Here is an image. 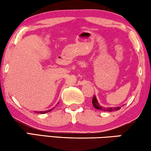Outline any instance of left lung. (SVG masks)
I'll use <instances>...</instances> for the list:
<instances>
[{
	"label": "left lung",
	"instance_id": "obj_1",
	"mask_svg": "<svg viewBox=\"0 0 151 151\" xmlns=\"http://www.w3.org/2000/svg\"><path fill=\"white\" fill-rule=\"evenodd\" d=\"M92 104L96 109L103 111H108V112H113V111L119 110V109H121V107L119 106L115 107V108H112V107H110V108H109V107L108 108H105V107H103L102 106H100V105L99 104V103L98 102V100H97L96 96H93V98Z\"/></svg>",
	"mask_w": 151,
	"mask_h": 151
}]
</instances>
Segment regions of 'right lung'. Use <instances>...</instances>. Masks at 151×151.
I'll use <instances>...</instances> for the list:
<instances>
[{
	"label": "right lung",
	"mask_w": 151,
	"mask_h": 151,
	"mask_svg": "<svg viewBox=\"0 0 151 151\" xmlns=\"http://www.w3.org/2000/svg\"><path fill=\"white\" fill-rule=\"evenodd\" d=\"M53 109H55V108H53V109H49V110H48V111H36V113H40V114H42V113H46L50 112V111H52ZM35 113H36V112H35Z\"/></svg>",
	"instance_id": "obj_1"
}]
</instances>
